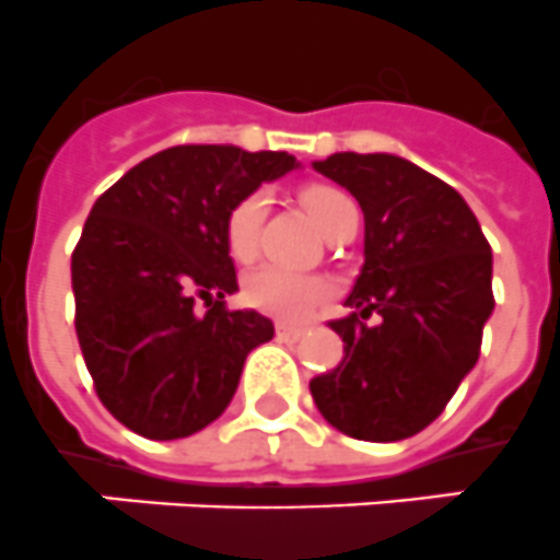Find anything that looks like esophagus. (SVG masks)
<instances>
[{"label":"esophagus","instance_id":"1","mask_svg":"<svg viewBox=\"0 0 560 560\" xmlns=\"http://www.w3.org/2000/svg\"><path fill=\"white\" fill-rule=\"evenodd\" d=\"M304 326H295V324H284V320H281V324H276V335H279V340H284V342H295V340H301V337H304Z\"/></svg>","mask_w":560,"mask_h":560}]
</instances>
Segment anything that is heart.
<instances>
[{
	"label": "heart",
	"instance_id": "b5f03b06",
	"mask_svg": "<svg viewBox=\"0 0 560 560\" xmlns=\"http://www.w3.org/2000/svg\"><path fill=\"white\" fill-rule=\"evenodd\" d=\"M301 206L306 209L317 229L329 234L337 220L346 211L354 209V200L346 192L326 184H310L301 189ZM265 220V195L254 192L243 198L225 218V248L231 259L250 261L259 248V229ZM245 301L254 310L268 312V315L287 317V320H299L310 315L315 306L329 299V281L312 273H299V270H287L279 265H265L254 270L245 279L243 290Z\"/></svg>",
	"mask_w": 560,
	"mask_h": 560
}]
</instances>
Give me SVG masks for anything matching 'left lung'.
<instances>
[{
    "instance_id": "left-lung-1",
    "label": "left lung",
    "mask_w": 560,
    "mask_h": 560,
    "mask_svg": "<svg viewBox=\"0 0 560 560\" xmlns=\"http://www.w3.org/2000/svg\"><path fill=\"white\" fill-rule=\"evenodd\" d=\"M315 170L360 203L365 265L346 299L354 312L329 320L342 360L310 382L312 399L357 441H401L441 416L480 357L491 245L466 200L407 159L335 153Z\"/></svg>"
}]
</instances>
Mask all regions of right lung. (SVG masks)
I'll return each mask as SVG.
<instances>
[{
    "mask_svg": "<svg viewBox=\"0 0 560 560\" xmlns=\"http://www.w3.org/2000/svg\"><path fill=\"white\" fill-rule=\"evenodd\" d=\"M292 167L287 153L178 144L92 206L72 254L74 329L100 401L128 430L150 441L203 430L245 357L273 337L268 317L225 306L236 290L225 218Z\"/></svg>",
    "mask_w": 560,
    "mask_h": 560,
    "instance_id": "right-lung-1",
    "label": "right lung"
}]
</instances>
